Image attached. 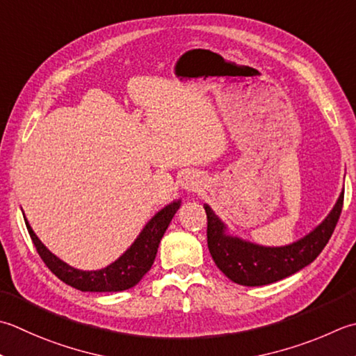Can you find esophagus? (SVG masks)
<instances>
[{
	"label": "esophagus",
	"mask_w": 356,
	"mask_h": 356,
	"mask_svg": "<svg viewBox=\"0 0 356 356\" xmlns=\"http://www.w3.org/2000/svg\"><path fill=\"white\" fill-rule=\"evenodd\" d=\"M180 186H182L184 190L188 191V193L197 191V190H200V186H202V179H200L197 172L188 171V172L184 174L182 179H180Z\"/></svg>",
	"instance_id": "obj_1"
}]
</instances>
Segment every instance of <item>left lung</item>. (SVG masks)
Masks as SVG:
<instances>
[{
	"mask_svg": "<svg viewBox=\"0 0 356 356\" xmlns=\"http://www.w3.org/2000/svg\"><path fill=\"white\" fill-rule=\"evenodd\" d=\"M344 191L321 224L298 241L280 247L261 245L229 232L213 208L204 204L208 228L207 239L213 261L228 280L247 287L273 284L298 273L316 259L329 242L343 210Z\"/></svg>",
	"mask_w": 356,
	"mask_h": 356,
	"instance_id": "8db88e82",
	"label": "left lung"
}]
</instances>
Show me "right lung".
Masks as SVG:
<instances>
[{"label": "right lung", "mask_w": 356, "mask_h": 356, "mask_svg": "<svg viewBox=\"0 0 356 356\" xmlns=\"http://www.w3.org/2000/svg\"><path fill=\"white\" fill-rule=\"evenodd\" d=\"M180 204H182V200L176 199L171 204L165 205L162 210H159L146 222V225L127 252L100 270H80L69 266L38 239L26 216L24 222L41 259L58 280L80 291H100V293L103 291H123L134 287L152 267L159 243L162 241L174 214L180 208Z\"/></svg>", "instance_id": "1"}]
</instances>
